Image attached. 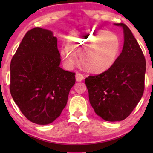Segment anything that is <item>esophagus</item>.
Wrapping results in <instances>:
<instances>
[{"label":"esophagus","instance_id":"34e87169","mask_svg":"<svg viewBox=\"0 0 153 153\" xmlns=\"http://www.w3.org/2000/svg\"><path fill=\"white\" fill-rule=\"evenodd\" d=\"M84 76L83 75L81 74V73H77L76 75H75V79H76L77 81H81V80H83Z\"/></svg>","mask_w":153,"mask_h":153}]
</instances>
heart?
I'll use <instances>...</instances> for the list:
<instances>
[{"label":"heart","mask_w":153,"mask_h":153,"mask_svg":"<svg viewBox=\"0 0 153 153\" xmlns=\"http://www.w3.org/2000/svg\"><path fill=\"white\" fill-rule=\"evenodd\" d=\"M121 50L120 39L104 29H88L68 36V46L60 50L65 65L72 68L79 60L89 71L101 73L109 70L117 62Z\"/></svg>","instance_id":"1"}]
</instances>
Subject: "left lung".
Wrapping results in <instances>:
<instances>
[{
  "label": "left lung",
  "mask_w": 153,
  "mask_h": 153,
  "mask_svg": "<svg viewBox=\"0 0 153 153\" xmlns=\"http://www.w3.org/2000/svg\"><path fill=\"white\" fill-rule=\"evenodd\" d=\"M114 25L123 29L122 53L109 70L85 80L91 105L108 122L124 120L134 110L143 95L146 71L145 56L130 29L122 23Z\"/></svg>",
  "instance_id": "obj_1"
}]
</instances>
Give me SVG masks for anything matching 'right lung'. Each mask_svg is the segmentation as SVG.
Wrapping results in <instances>:
<instances>
[{
  "instance_id": "obj_1",
  "label": "right lung",
  "mask_w": 153,
  "mask_h": 153,
  "mask_svg": "<svg viewBox=\"0 0 153 153\" xmlns=\"http://www.w3.org/2000/svg\"><path fill=\"white\" fill-rule=\"evenodd\" d=\"M60 61L57 37L39 27L26 33L11 59L10 94L31 122L50 124L66 106L75 73L62 69Z\"/></svg>"
}]
</instances>
